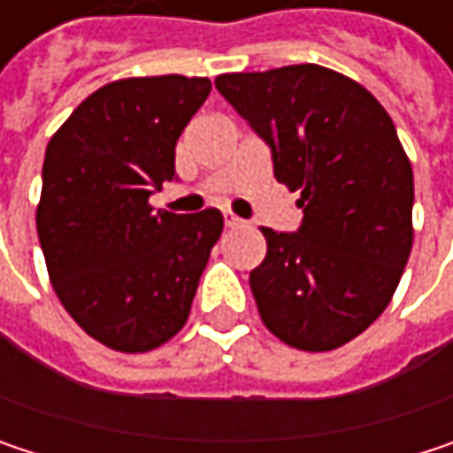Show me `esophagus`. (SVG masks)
Instances as JSON below:
<instances>
[{
    "instance_id": "obj_1",
    "label": "esophagus",
    "mask_w": 453,
    "mask_h": 453,
    "mask_svg": "<svg viewBox=\"0 0 453 453\" xmlns=\"http://www.w3.org/2000/svg\"><path fill=\"white\" fill-rule=\"evenodd\" d=\"M223 218H226V227L243 226V220H241L238 215H233V212H223Z\"/></svg>"
}]
</instances>
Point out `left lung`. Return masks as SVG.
<instances>
[{"mask_svg": "<svg viewBox=\"0 0 453 453\" xmlns=\"http://www.w3.org/2000/svg\"><path fill=\"white\" fill-rule=\"evenodd\" d=\"M215 86L302 194L299 233L262 227L267 254L249 275L259 317L294 349L333 351L383 315L411 251L414 178L394 120L362 83L312 62Z\"/></svg>", "mask_w": 453, "mask_h": 453, "instance_id": "8db88e82", "label": "left lung"}]
</instances>
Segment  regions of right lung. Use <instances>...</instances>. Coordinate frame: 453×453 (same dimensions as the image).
<instances>
[{
    "label": "right lung",
    "instance_id": "add662e5",
    "mask_svg": "<svg viewBox=\"0 0 453 453\" xmlns=\"http://www.w3.org/2000/svg\"><path fill=\"white\" fill-rule=\"evenodd\" d=\"M210 78H120L86 96L49 138L36 230L57 299L123 354L167 343L188 319L223 233L220 210L151 212L175 175V143Z\"/></svg>",
    "mask_w": 453,
    "mask_h": 453
}]
</instances>
